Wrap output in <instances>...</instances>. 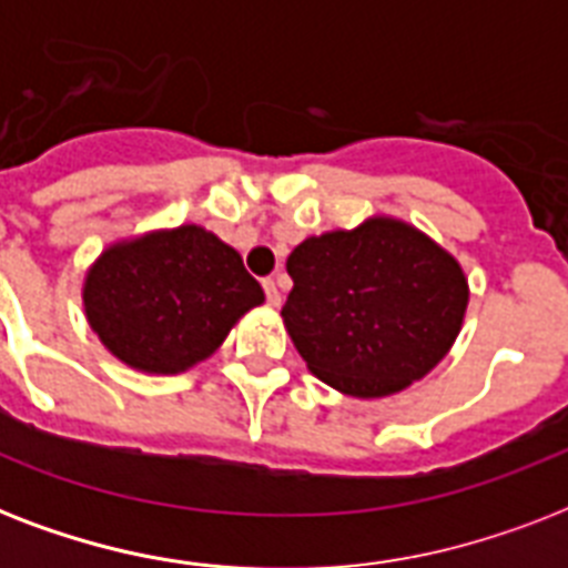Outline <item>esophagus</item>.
Wrapping results in <instances>:
<instances>
[{"label":"esophagus","mask_w":568,"mask_h":568,"mask_svg":"<svg viewBox=\"0 0 568 568\" xmlns=\"http://www.w3.org/2000/svg\"><path fill=\"white\" fill-rule=\"evenodd\" d=\"M265 297H267V303H271V306H280V301H283V297H280V288H276V283L274 280H265Z\"/></svg>","instance_id":"34e87169"}]
</instances>
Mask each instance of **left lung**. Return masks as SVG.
Masks as SVG:
<instances>
[{
  "mask_svg": "<svg viewBox=\"0 0 568 568\" xmlns=\"http://www.w3.org/2000/svg\"><path fill=\"white\" fill-rule=\"evenodd\" d=\"M285 271V329L310 372L342 395L386 397L422 379L466 318L457 258L395 217L312 235Z\"/></svg>",
  "mask_w": 568,
  "mask_h": 568,
  "instance_id": "1",
  "label": "left lung"
}]
</instances>
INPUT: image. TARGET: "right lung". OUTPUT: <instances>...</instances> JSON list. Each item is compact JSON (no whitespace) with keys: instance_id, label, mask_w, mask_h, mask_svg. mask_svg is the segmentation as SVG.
I'll return each instance as SVG.
<instances>
[{"instance_id":"1","label":"right lung","mask_w":568,"mask_h":568,"mask_svg":"<svg viewBox=\"0 0 568 568\" xmlns=\"http://www.w3.org/2000/svg\"><path fill=\"white\" fill-rule=\"evenodd\" d=\"M82 301L91 329L120 363L180 374L212 356L265 292L239 250L185 223L102 250L84 276Z\"/></svg>"}]
</instances>
